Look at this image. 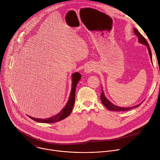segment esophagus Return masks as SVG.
<instances>
[{
  "mask_svg": "<svg viewBox=\"0 0 160 160\" xmlns=\"http://www.w3.org/2000/svg\"><path fill=\"white\" fill-rule=\"evenodd\" d=\"M92 71H93V68L92 67L87 66V67L85 68L84 72H85V74H89V73H90L91 72H92Z\"/></svg>",
  "mask_w": 160,
  "mask_h": 160,
  "instance_id": "obj_1",
  "label": "esophagus"
}]
</instances>
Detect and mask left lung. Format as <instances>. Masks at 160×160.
I'll return each instance as SVG.
<instances>
[{"label":"left lung","mask_w":160,"mask_h":160,"mask_svg":"<svg viewBox=\"0 0 160 160\" xmlns=\"http://www.w3.org/2000/svg\"><path fill=\"white\" fill-rule=\"evenodd\" d=\"M133 32L134 33L138 36V40L139 42L141 43H142L145 45H146L147 48H148V51H149V56H150V58H151V60L152 61V54H151V49L149 48V45L147 42V40L145 39V38L138 32V29L136 28H133ZM101 102L105 106V107L108 109L109 110H111V111H127V110H130V109H132L133 108H137V107H139L142 103L141 104H139L138 105H136L135 106H132V107H130V108H123V107H120V106H117L115 104H112L105 96L104 95V93L103 92L102 90V93L101 94Z\"/></svg>","instance_id":"left-lung-1"}]
</instances>
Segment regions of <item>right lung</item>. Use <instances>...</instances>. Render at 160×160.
<instances>
[{"label":"right lung","instance_id":"obj_1","mask_svg":"<svg viewBox=\"0 0 160 160\" xmlns=\"http://www.w3.org/2000/svg\"><path fill=\"white\" fill-rule=\"evenodd\" d=\"M72 90H71V93L70 96L69 97V99H68V101L67 102L66 106L64 108L55 116H53L52 117L46 118V119H40V118H33L32 117H29L31 119L33 120L38 122V123H55L59 122L66 117L69 116L72 111L75 101V91H76V87L77 85L78 82L80 81L81 78V75L78 72H76L73 73L72 76Z\"/></svg>","mask_w":160,"mask_h":160}]
</instances>
